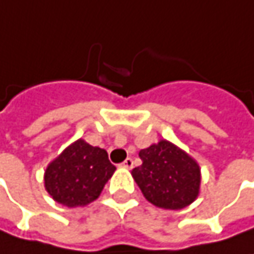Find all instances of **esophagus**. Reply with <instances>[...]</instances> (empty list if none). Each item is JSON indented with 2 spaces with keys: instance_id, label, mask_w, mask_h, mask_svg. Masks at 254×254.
Listing matches in <instances>:
<instances>
[{
  "instance_id": "34e87169",
  "label": "esophagus",
  "mask_w": 254,
  "mask_h": 254,
  "mask_svg": "<svg viewBox=\"0 0 254 254\" xmlns=\"http://www.w3.org/2000/svg\"><path fill=\"white\" fill-rule=\"evenodd\" d=\"M132 164H134V162H132L131 158H127V160L122 164V167H124V168H132Z\"/></svg>"
}]
</instances>
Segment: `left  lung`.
Segmentation results:
<instances>
[{"label": "left lung", "instance_id": "left-lung-1", "mask_svg": "<svg viewBox=\"0 0 254 254\" xmlns=\"http://www.w3.org/2000/svg\"><path fill=\"white\" fill-rule=\"evenodd\" d=\"M142 164L131 171L145 199L164 209L178 210L198 198V162L175 144L161 140L140 151Z\"/></svg>", "mask_w": 254, "mask_h": 254}]
</instances>
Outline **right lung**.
Here are the masks:
<instances>
[{"label":"right lung","mask_w":254,"mask_h":254,"mask_svg":"<svg viewBox=\"0 0 254 254\" xmlns=\"http://www.w3.org/2000/svg\"><path fill=\"white\" fill-rule=\"evenodd\" d=\"M114 171L106 150L79 138L46 167L45 190L64 206H84L99 198Z\"/></svg>","instance_id":"right-lung-1"}]
</instances>
